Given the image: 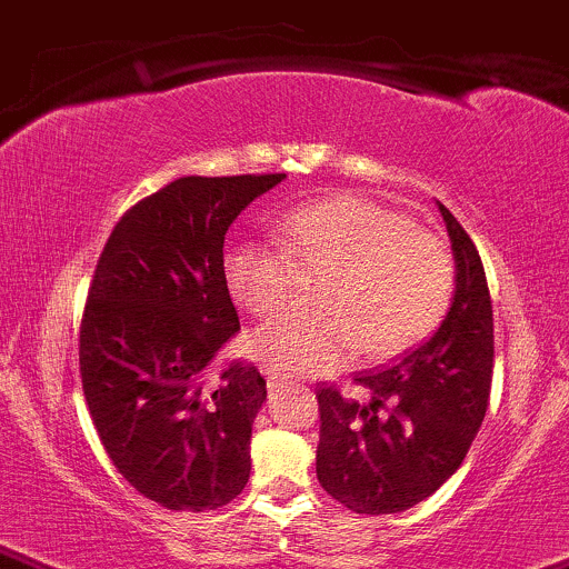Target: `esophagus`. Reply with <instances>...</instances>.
Segmentation results:
<instances>
[{"instance_id":"obj_1","label":"esophagus","mask_w":569,"mask_h":569,"mask_svg":"<svg viewBox=\"0 0 569 569\" xmlns=\"http://www.w3.org/2000/svg\"><path fill=\"white\" fill-rule=\"evenodd\" d=\"M264 378H268L270 388H276L280 383V376H278V372H272V370H264Z\"/></svg>"}]
</instances>
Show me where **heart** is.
I'll list each match as a JSON object with an SVG mask.
<instances>
[{
    "instance_id": "b5f03b06",
    "label": "heart",
    "mask_w": 569,
    "mask_h": 569,
    "mask_svg": "<svg viewBox=\"0 0 569 569\" xmlns=\"http://www.w3.org/2000/svg\"><path fill=\"white\" fill-rule=\"evenodd\" d=\"M280 247L236 241L222 257L228 291L247 312L268 318L289 305L299 269L330 272L315 312L264 322L249 351L283 376L322 372L359 347L386 359L420 343L457 291V262L438 236L391 207L357 193L309 201L278 220Z\"/></svg>"
}]
</instances>
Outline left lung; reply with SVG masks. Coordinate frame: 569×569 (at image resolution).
<instances>
[{
  "instance_id": "obj_1",
  "label": "left lung",
  "mask_w": 569,
  "mask_h": 569,
  "mask_svg": "<svg viewBox=\"0 0 569 569\" xmlns=\"http://www.w3.org/2000/svg\"><path fill=\"white\" fill-rule=\"evenodd\" d=\"M457 262L449 312L426 343L355 376L368 401L318 386V480L357 515L420 505L457 472L491 399L493 307L476 243L438 204Z\"/></svg>"
}]
</instances>
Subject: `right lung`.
Returning a JSON list of instances; mask_svg holds the SVG:
<instances>
[{
    "label": "right lung",
    "instance_id": "right-lung-1",
    "mask_svg": "<svg viewBox=\"0 0 569 569\" xmlns=\"http://www.w3.org/2000/svg\"><path fill=\"white\" fill-rule=\"evenodd\" d=\"M283 178H178L118 220L93 270L78 336L86 405L120 476L172 512L218 509L249 480L268 383L243 359L210 380L241 330L222 243Z\"/></svg>",
    "mask_w": 569,
    "mask_h": 569
}]
</instances>
